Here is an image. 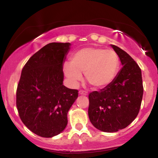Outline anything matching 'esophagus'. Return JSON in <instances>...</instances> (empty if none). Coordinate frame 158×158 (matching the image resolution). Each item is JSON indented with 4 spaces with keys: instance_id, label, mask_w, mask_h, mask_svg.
<instances>
[{
    "instance_id": "esophagus-1",
    "label": "esophagus",
    "mask_w": 158,
    "mask_h": 158,
    "mask_svg": "<svg viewBox=\"0 0 158 158\" xmlns=\"http://www.w3.org/2000/svg\"><path fill=\"white\" fill-rule=\"evenodd\" d=\"M79 95H87V92L82 91V90L79 91Z\"/></svg>"
}]
</instances>
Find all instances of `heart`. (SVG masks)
Listing matches in <instances>:
<instances>
[{
  "label": "heart",
  "instance_id": "heart-1",
  "mask_svg": "<svg viewBox=\"0 0 158 158\" xmlns=\"http://www.w3.org/2000/svg\"><path fill=\"white\" fill-rule=\"evenodd\" d=\"M119 56L112 49L85 47L73 54L71 62L63 65V72L70 83L76 86L85 79L95 88H103L112 82L118 72Z\"/></svg>",
  "mask_w": 158,
  "mask_h": 158
}]
</instances>
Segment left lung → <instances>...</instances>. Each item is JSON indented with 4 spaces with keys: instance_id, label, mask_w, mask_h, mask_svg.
I'll use <instances>...</instances> for the list:
<instances>
[{
    "instance_id": "8db88e82",
    "label": "left lung",
    "mask_w": 158,
    "mask_h": 158,
    "mask_svg": "<svg viewBox=\"0 0 158 158\" xmlns=\"http://www.w3.org/2000/svg\"><path fill=\"white\" fill-rule=\"evenodd\" d=\"M122 67L110 85L89 95L88 116L98 130L106 133L125 128L139 114L143 97L141 71L132 57L115 45Z\"/></svg>"
}]
</instances>
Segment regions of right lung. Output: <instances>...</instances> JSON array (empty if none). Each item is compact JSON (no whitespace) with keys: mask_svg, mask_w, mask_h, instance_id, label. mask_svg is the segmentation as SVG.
Segmentation results:
<instances>
[{"mask_svg":"<svg viewBox=\"0 0 158 158\" xmlns=\"http://www.w3.org/2000/svg\"><path fill=\"white\" fill-rule=\"evenodd\" d=\"M70 43H49L28 60L17 90L19 117L30 131L52 138L63 132L67 114L78 98L77 89L63 85V65Z\"/></svg>","mask_w":158,"mask_h":158,"instance_id":"right-lung-1","label":"right lung"}]
</instances>
